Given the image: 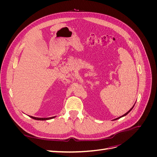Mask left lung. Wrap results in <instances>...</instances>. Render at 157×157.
Returning a JSON list of instances; mask_svg holds the SVG:
<instances>
[{
	"instance_id": "1",
	"label": "left lung",
	"mask_w": 157,
	"mask_h": 157,
	"mask_svg": "<svg viewBox=\"0 0 157 157\" xmlns=\"http://www.w3.org/2000/svg\"><path fill=\"white\" fill-rule=\"evenodd\" d=\"M134 106H133V107H132V108H131V109H130V110H129V111H128V112H127L126 113H125V114H124V115H122V116H121V117H118V118H115V119H114L113 121H115V120H117V119H119V118H121V117H124V116L127 115H128V113H130V111H132V109L133 108H134Z\"/></svg>"
}]
</instances>
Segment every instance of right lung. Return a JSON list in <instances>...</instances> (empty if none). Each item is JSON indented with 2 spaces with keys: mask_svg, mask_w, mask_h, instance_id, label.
Returning a JSON list of instances; mask_svg holds the SVG:
<instances>
[{
  "mask_svg": "<svg viewBox=\"0 0 157 157\" xmlns=\"http://www.w3.org/2000/svg\"><path fill=\"white\" fill-rule=\"evenodd\" d=\"M31 118H33V119L35 120H38V121H46V120H50L52 119V118H54L56 117H49V118H38V117H32V116H29Z\"/></svg>",
  "mask_w": 157,
  "mask_h": 157,
  "instance_id": "1",
  "label": "right lung"
}]
</instances>
